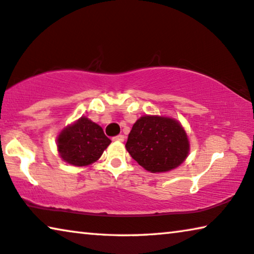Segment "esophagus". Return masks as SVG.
I'll use <instances>...</instances> for the list:
<instances>
[{
  "mask_svg": "<svg viewBox=\"0 0 254 254\" xmlns=\"http://www.w3.org/2000/svg\"><path fill=\"white\" fill-rule=\"evenodd\" d=\"M113 140H114V141H124V135L119 134V135H116V137L113 138Z\"/></svg>",
  "mask_w": 254,
  "mask_h": 254,
  "instance_id": "esophagus-1",
  "label": "esophagus"
}]
</instances>
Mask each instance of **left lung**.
I'll list each match as a JSON object with an SVG mask.
<instances>
[{"mask_svg":"<svg viewBox=\"0 0 254 254\" xmlns=\"http://www.w3.org/2000/svg\"><path fill=\"white\" fill-rule=\"evenodd\" d=\"M134 161L151 173L168 172L186 160L190 143L179 121L162 115H143L137 120L126 143Z\"/></svg>","mask_w":254,"mask_h":254,"instance_id":"8db88e82","label":"left lung"}]
</instances>
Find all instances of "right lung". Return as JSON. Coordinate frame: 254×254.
<instances>
[{
  "mask_svg": "<svg viewBox=\"0 0 254 254\" xmlns=\"http://www.w3.org/2000/svg\"><path fill=\"white\" fill-rule=\"evenodd\" d=\"M103 127L82 116L64 127L57 137V149L63 161L73 166H88L99 160L111 145Z\"/></svg>",
  "mask_w": 254,
  "mask_h": 254,
  "instance_id": "obj_1",
  "label": "right lung"
}]
</instances>
